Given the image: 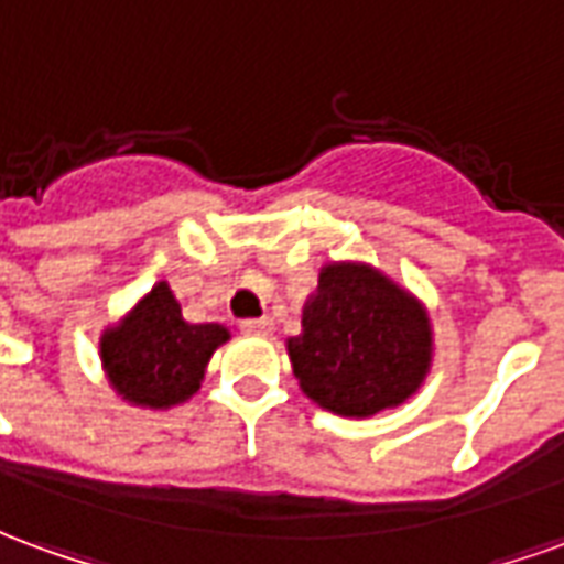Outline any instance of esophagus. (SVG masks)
Here are the masks:
<instances>
[{
	"mask_svg": "<svg viewBox=\"0 0 564 564\" xmlns=\"http://www.w3.org/2000/svg\"><path fill=\"white\" fill-rule=\"evenodd\" d=\"M240 330L246 336H270L273 333V322L270 318H246V322H240Z\"/></svg>",
	"mask_w": 564,
	"mask_h": 564,
	"instance_id": "34e87169",
	"label": "esophagus"
}]
</instances>
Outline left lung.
Masks as SVG:
<instances>
[{
	"label": "left lung",
	"mask_w": 564,
	"mask_h": 564,
	"mask_svg": "<svg viewBox=\"0 0 564 564\" xmlns=\"http://www.w3.org/2000/svg\"><path fill=\"white\" fill-rule=\"evenodd\" d=\"M300 390L343 417L397 409L433 364L423 303L369 264L322 267L303 306V333L288 339Z\"/></svg>",
	"instance_id": "obj_1"
}]
</instances>
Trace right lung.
Listing matches in <instances>:
<instances>
[{
    "label": "right lung",
    "mask_w": 564,
    "mask_h": 564,
    "mask_svg": "<svg viewBox=\"0 0 564 564\" xmlns=\"http://www.w3.org/2000/svg\"><path fill=\"white\" fill-rule=\"evenodd\" d=\"M231 333L221 324H188L167 282L119 324L101 333V367L119 397L141 409H171L197 393L213 351Z\"/></svg>",
    "instance_id": "right-lung-1"
}]
</instances>
